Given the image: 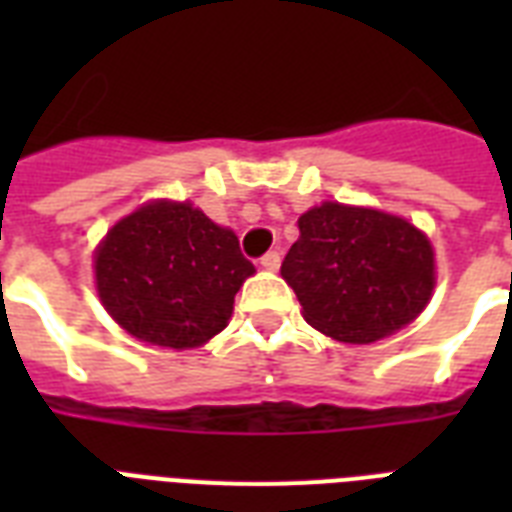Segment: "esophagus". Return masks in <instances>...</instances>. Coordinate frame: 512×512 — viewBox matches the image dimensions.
I'll use <instances>...</instances> for the list:
<instances>
[{
  "mask_svg": "<svg viewBox=\"0 0 512 512\" xmlns=\"http://www.w3.org/2000/svg\"><path fill=\"white\" fill-rule=\"evenodd\" d=\"M260 265H263L265 271H279L281 255H279V252H268V255L260 257Z\"/></svg>",
  "mask_w": 512,
  "mask_h": 512,
  "instance_id": "obj_1",
  "label": "esophagus"
}]
</instances>
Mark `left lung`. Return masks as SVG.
<instances>
[{
    "instance_id": "left-lung-1",
    "label": "left lung",
    "mask_w": 512,
    "mask_h": 512,
    "mask_svg": "<svg viewBox=\"0 0 512 512\" xmlns=\"http://www.w3.org/2000/svg\"><path fill=\"white\" fill-rule=\"evenodd\" d=\"M281 263L305 321L321 335L366 345L404 329L436 287L428 236L380 209L324 201L300 220Z\"/></svg>"
}]
</instances>
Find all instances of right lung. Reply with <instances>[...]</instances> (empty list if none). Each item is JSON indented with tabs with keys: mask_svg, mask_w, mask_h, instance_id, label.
<instances>
[{
	"mask_svg": "<svg viewBox=\"0 0 512 512\" xmlns=\"http://www.w3.org/2000/svg\"><path fill=\"white\" fill-rule=\"evenodd\" d=\"M252 273L236 233L188 201H148L95 249L103 308L127 335L159 348H199L223 332Z\"/></svg>",
	"mask_w": 512,
	"mask_h": 512,
	"instance_id": "1",
	"label": "right lung"
}]
</instances>
